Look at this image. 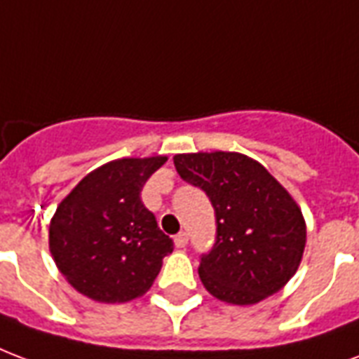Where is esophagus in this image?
Instances as JSON below:
<instances>
[{
    "label": "esophagus",
    "instance_id": "34e87169",
    "mask_svg": "<svg viewBox=\"0 0 359 359\" xmlns=\"http://www.w3.org/2000/svg\"><path fill=\"white\" fill-rule=\"evenodd\" d=\"M187 241H189V234L182 231V233H177L174 236V242H176V248H185L187 246Z\"/></svg>",
    "mask_w": 359,
    "mask_h": 359
}]
</instances>
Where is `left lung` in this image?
Wrapping results in <instances>:
<instances>
[{
    "label": "left lung",
    "instance_id": "obj_1",
    "mask_svg": "<svg viewBox=\"0 0 359 359\" xmlns=\"http://www.w3.org/2000/svg\"><path fill=\"white\" fill-rule=\"evenodd\" d=\"M183 182L206 193L215 212V241L198 274L214 297L253 304L276 293L297 271L306 242L301 210L290 193L241 153L176 155Z\"/></svg>",
    "mask_w": 359,
    "mask_h": 359
}]
</instances>
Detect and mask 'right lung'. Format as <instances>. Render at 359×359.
Masks as SVG:
<instances>
[{
  "label": "right lung",
  "mask_w": 359,
  "mask_h": 359,
  "mask_svg": "<svg viewBox=\"0 0 359 359\" xmlns=\"http://www.w3.org/2000/svg\"><path fill=\"white\" fill-rule=\"evenodd\" d=\"M168 158H121L90 172L60 202L48 229L56 266L100 303H125L151 287L174 242L142 202V189Z\"/></svg>",
  "instance_id": "add662e5"
}]
</instances>
